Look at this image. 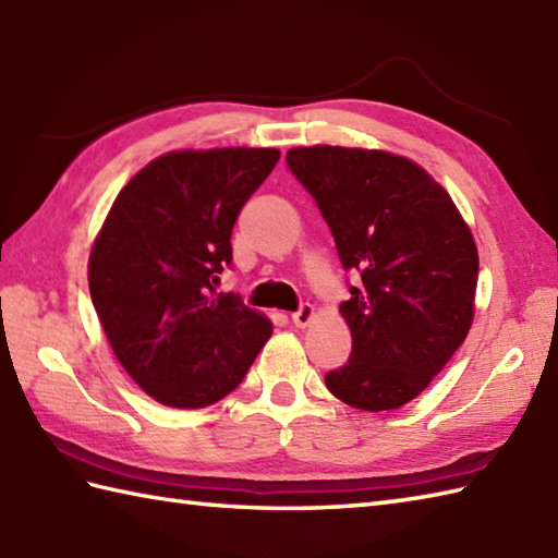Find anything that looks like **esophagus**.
<instances>
[{
	"mask_svg": "<svg viewBox=\"0 0 558 558\" xmlns=\"http://www.w3.org/2000/svg\"><path fill=\"white\" fill-rule=\"evenodd\" d=\"M314 316H316L314 306H312V304H302L300 310L292 314V324L298 326V328H306V326H310V324L314 322Z\"/></svg>",
	"mask_w": 558,
	"mask_h": 558,
	"instance_id": "34e87169",
	"label": "esophagus"
}]
</instances>
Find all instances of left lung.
Returning a JSON list of instances; mask_svg holds the SVG:
<instances>
[{
    "instance_id": "8db88e82",
    "label": "left lung",
    "mask_w": 558,
    "mask_h": 558,
    "mask_svg": "<svg viewBox=\"0 0 558 558\" xmlns=\"http://www.w3.org/2000/svg\"><path fill=\"white\" fill-rule=\"evenodd\" d=\"M292 174L333 232L360 286L340 314L352 333L348 364L326 386L350 408H402L432 384L475 318L480 256L453 198L410 158L388 150L290 148Z\"/></svg>"
}]
</instances>
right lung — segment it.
Returning a JSON list of instances; mask_svg holds the SVG:
<instances>
[{"label":"right lung","mask_w":558,"mask_h":558,"mask_svg":"<svg viewBox=\"0 0 558 558\" xmlns=\"http://www.w3.org/2000/svg\"><path fill=\"white\" fill-rule=\"evenodd\" d=\"M278 148L172 150L117 194L88 258V288L124 372L160 405L196 410L242 384L272 333L234 294H213L232 228Z\"/></svg>","instance_id":"add662e5"}]
</instances>
